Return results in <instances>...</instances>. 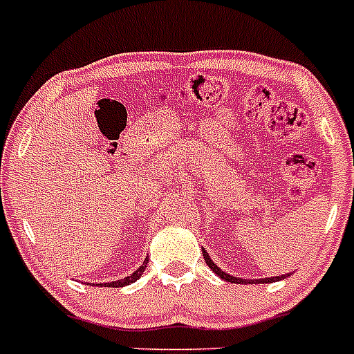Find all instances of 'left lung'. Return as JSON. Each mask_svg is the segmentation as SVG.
<instances>
[{
	"mask_svg": "<svg viewBox=\"0 0 354 354\" xmlns=\"http://www.w3.org/2000/svg\"><path fill=\"white\" fill-rule=\"evenodd\" d=\"M202 253H204V259H205V262H207L209 268H211V270L214 271V273L218 274V277H220L221 280H227V282H230V283H241V282H243V280H241V278L230 277V274H228V273H225V271H221L220 268H218V266H216L214 262L211 261V257H209L207 252H205V250H204V252H202ZM283 277H289V274H283ZM283 277H271V278H264V280H252V283H255V282H259V283H261V282H264V283L277 282V280H282ZM246 282H250V280H245V283H246Z\"/></svg>",
	"mask_w": 354,
	"mask_h": 354,
	"instance_id": "1",
	"label": "left lung"
}]
</instances>
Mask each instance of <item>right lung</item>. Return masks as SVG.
Instances as JSON below:
<instances>
[{"label":"right lung","mask_w":354,"mask_h":354,"mask_svg":"<svg viewBox=\"0 0 354 354\" xmlns=\"http://www.w3.org/2000/svg\"><path fill=\"white\" fill-rule=\"evenodd\" d=\"M145 268H147V262H143V264L140 266L138 270H136L133 274H131V277L122 278V280H117V282H111V283H108V286H111V287H124V286H129V283L136 282V280H138V278L142 277V273H143V271H145Z\"/></svg>","instance_id":"obj_1"}]
</instances>
